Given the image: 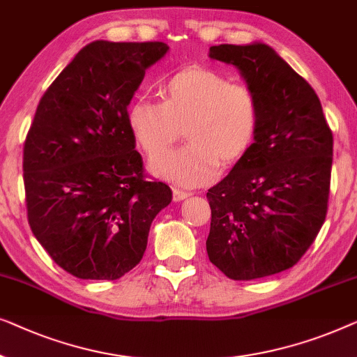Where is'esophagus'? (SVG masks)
I'll use <instances>...</instances> for the list:
<instances>
[{"label":"esophagus","mask_w":357,"mask_h":357,"mask_svg":"<svg viewBox=\"0 0 357 357\" xmlns=\"http://www.w3.org/2000/svg\"><path fill=\"white\" fill-rule=\"evenodd\" d=\"M190 197V192H185V190L181 189H173V199L174 202H181V200Z\"/></svg>","instance_id":"34e87169"}]
</instances>
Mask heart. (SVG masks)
I'll use <instances>...</instances> for the list:
<instances>
[{
  "label": "heart",
  "mask_w": 357,
  "mask_h": 357,
  "mask_svg": "<svg viewBox=\"0 0 357 357\" xmlns=\"http://www.w3.org/2000/svg\"><path fill=\"white\" fill-rule=\"evenodd\" d=\"M163 102L139 98L126 123L149 157L166 149L186 129L190 142L152 160L150 173L179 188H200L217 178L220 160L234 163L254 144L260 124L257 93L213 69L188 68L169 77Z\"/></svg>",
  "instance_id": "obj_1"
}]
</instances>
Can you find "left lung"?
Segmentation results:
<instances>
[{"instance_id":"left-lung-1","label":"left lung","mask_w":357,"mask_h":357,"mask_svg":"<svg viewBox=\"0 0 357 357\" xmlns=\"http://www.w3.org/2000/svg\"><path fill=\"white\" fill-rule=\"evenodd\" d=\"M257 93L254 144L208 189L210 262L231 280H255L298 264L325 222L333 135L317 93L262 42L210 47Z\"/></svg>"}]
</instances>
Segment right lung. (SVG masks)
Masks as SVG:
<instances>
[{
    "mask_svg": "<svg viewBox=\"0 0 357 357\" xmlns=\"http://www.w3.org/2000/svg\"><path fill=\"white\" fill-rule=\"evenodd\" d=\"M163 42L85 45L40 100L24 144L32 233L54 262L82 280H116L140 262L149 231L172 202L145 181L126 109Z\"/></svg>",
    "mask_w": 357,
    "mask_h": 357,
    "instance_id": "right-lung-1",
    "label": "right lung"
}]
</instances>
